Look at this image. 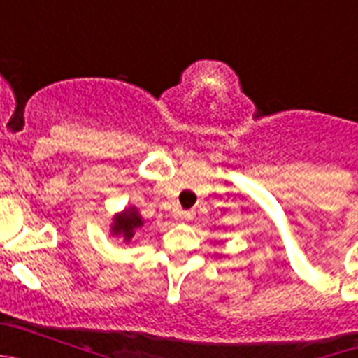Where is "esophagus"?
I'll list each match as a JSON object with an SVG mask.
<instances>
[{
  "label": "esophagus",
  "instance_id": "obj_1",
  "mask_svg": "<svg viewBox=\"0 0 358 358\" xmlns=\"http://www.w3.org/2000/svg\"><path fill=\"white\" fill-rule=\"evenodd\" d=\"M195 211H179V218L185 220V222H189V220H194Z\"/></svg>",
  "mask_w": 358,
  "mask_h": 358
}]
</instances>
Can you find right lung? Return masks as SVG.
Masks as SVG:
<instances>
[{"instance_id": "1", "label": "right lung", "mask_w": 358, "mask_h": 358, "mask_svg": "<svg viewBox=\"0 0 358 358\" xmlns=\"http://www.w3.org/2000/svg\"><path fill=\"white\" fill-rule=\"evenodd\" d=\"M143 226V218L138 213L134 206L123 210L122 213L116 215L113 218V224H110V233L115 236H122L125 242H131V238L134 236V231L140 229Z\"/></svg>"}]
</instances>
